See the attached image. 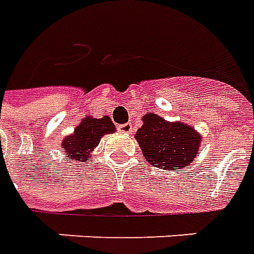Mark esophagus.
<instances>
[{
    "mask_svg": "<svg viewBox=\"0 0 254 254\" xmlns=\"http://www.w3.org/2000/svg\"><path fill=\"white\" fill-rule=\"evenodd\" d=\"M118 130L121 133H130L132 132V122H127L124 125H120L118 127Z\"/></svg>",
    "mask_w": 254,
    "mask_h": 254,
    "instance_id": "esophagus-1",
    "label": "esophagus"
}]
</instances>
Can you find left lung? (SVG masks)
<instances>
[{"label":"left lung","instance_id":"obj_1","mask_svg":"<svg viewBox=\"0 0 254 254\" xmlns=\"http://www.w3.org/2000/svg\"><path fill=\"white\" fill-rule=\"evenodd\" d=\"M134 134L144 157L152 167L175 171L185 168L199 155L200 134L182 122H168L160 116L148 113Z\"/></svg>","mask_w":254,"mask_h":254}]
</instances>
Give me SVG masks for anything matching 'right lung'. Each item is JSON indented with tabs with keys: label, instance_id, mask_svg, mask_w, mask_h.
I'll return each mask as SVG.
<instances>
[{
	"label": "right lung",
	"instance_id": "right-lung-1",
	"mask_svg": "<svg viewBox=\"0 0 254 254\" xmlns=\"http://www.w3.org/2000/svg\"><path fill=\"white\" fill-rule=\"evenodd\" d=\"M116 132L112 120L105 116L102 118L84 117L72 134L64 137L62 141V151L64 152L67 160L87 163L91 152L98 145L105 134Z\"/></svg>",
	"mask_w": 254,
	"mask_h": 254
}]
</instances>
